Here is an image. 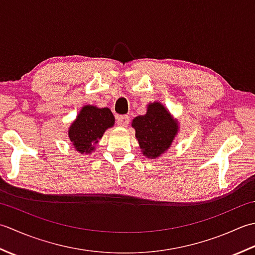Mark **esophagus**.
<instances>
[{"label": "esophagus", "mask_w": 255, "mask_h": 255, "mask_svg": "<svg viewBox=\"0 0 255 255\" xmlns=\"http://www.w3.org/2000/svg\"><path fill=\"white\" fill-rule=\"evenodd\" d=\"M128 122H129L128 116H119L117 118V123L119 127H128Z\"/></svg>", "instance_id": "34e87169"}]
</instances>
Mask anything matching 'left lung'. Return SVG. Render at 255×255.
Returning a JSON list of instances; mask_svg holds the SVG:
<instances>
[{
    "label": "left lung",
    "instance_id": "left-lung-1",
    "mask_svg": "<svg viewBox=\"0 0 255 255\" xmlns=\"http://www.w3.org/2000/svg\"><path fill=\"white\" fill-rule=\"evenodd\" d=\"M135 137L145 157L158 158L168 150L177 136L179 122L158 101L149 102L146 113L133 119Z\"/></svg>",
    "mask_w": 255,
    "mask_h": 255
}]
</instances>
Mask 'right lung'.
Listing matches in <instances>:
<instances>
[{
  "instance_id": "add662e5",
  "label": "right lung",
  "mask_w": 255,
  "mask_h": 255,
  "mask_svg": "<svg viewBox=\"0 0 255 255\" xmlns=\"http://www.w3.org/2000/svg\"><path fill=\"white\" fill-rule=\"evenodd\" d=\"M114 122L116 118L109 108L92 105L82 107L68 128V137L75 150L80 154H91L103 133L112 128Z\"/></svg>"
}]
</instances>
